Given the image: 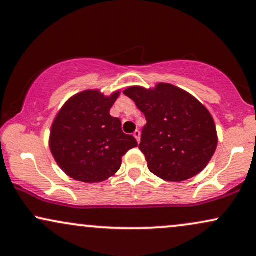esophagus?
I'll list each match as a JSON object with an SVG mask.
<instances>
[{
	"label": "esophagus",
	"mask_w": 256,
	"mask_h": 256,
	"mask_svg": "<svg viewBox=\"0 0 256 256\" xmlns=\"http://www.w3.org/2000/svg\"><path fill=\"white\" fill-rule=\"evenodd\" d=\"M133 135H134V138H136L138 142H140V140H141V133H140V132H138V130H135Z\"/></svg>",
	"instance_id": "1"
}]
</instances>
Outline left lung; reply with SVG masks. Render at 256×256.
<instances>
[{"mask_svg":"<svg viewBox=\"0 0 256 256\" xmlns=\"http://www.w3.org/2000/svg\"><path fill=\"white\" fill-rule=\"evenodd\" d=\"M144 114L140 150L150 171L166 182L200 174L218 142L215 121L204 104L173 84L129 86L123 91Z\"/></svg>","mask_w":256,"mask_h":256,"instance_id":"8db88e82","label":"left lung"}]
</instances>
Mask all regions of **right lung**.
<instances>
[{
  "label": "right lung",
  "mask_w": 256,
  "mask_h": 256,
  "mask_svg": "<svg viewBox=\"0 0 256 256\" xmlns=\"http://www.w3.org/2000/svg\"><path fill=\"white\" fill-rule=\"evenodd\" d=\"M121 90L106 96L98 89L74 94L56 115L50 132V150L56 162L78 182H100L118 171L122 156L138 142L122 132L110 109Z\"/></svg>",
  "instance_id": "add662e5"
}]
</instances>
